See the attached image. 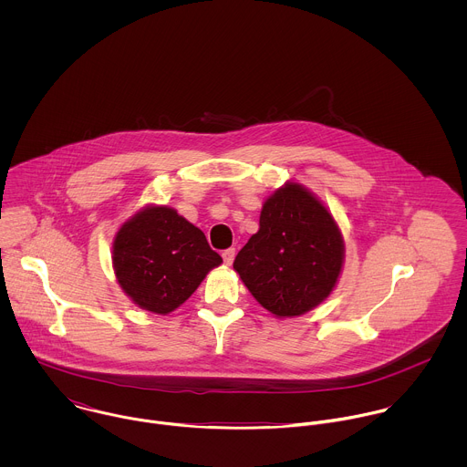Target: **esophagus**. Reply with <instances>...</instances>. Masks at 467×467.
Instances as JSON below:
<instances>
[{
    "label": "esophagus",
    "mask_w": 467,
    "mask_h": 467,
    "mask_svg": "<svg viewBox=\"0 0 467 467\" xmlns=\"http://www.w3.org/2000/svg\"><path fill=\"white\" fill-rule=\"evenodd\" d=\"M221 255H223L224 265H226V266H230V265L234 263V257H235V248H228V250H224Z\"/></svg>",
    "instance_id": "1"
}]
</instances>
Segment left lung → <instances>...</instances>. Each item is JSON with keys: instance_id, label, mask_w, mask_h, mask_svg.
<instances>
[{"instance_id": "obj_1", "label": "left lung", "mask_w": 467, "mask_h": 467, "mask_svg": "<svg viewBox=\"0 0 467 467\" xmlns=\"http://www.w3.org/2000/svg\"><path fill=\"white\" fill-rule=\"evenodd\" d=\"M343 261V235L329 208L304 185L285 182L265 201L259 232L234 269L271 315L293 318L333 293Z\"/></svg>"}]
</instances>
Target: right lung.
I'll return each instance as SVG.
<instances>
[{
  "mask_svg": "<svg viewBox=\"0 0 467 467\" xmlns=\"http://www.w3.org/2000/svg\"><path fill=\"white\" fill-rule=\"evenodd\" d=\"M223 259L204 234L167 204H147L113 241V269L134 306L154 315L178 309Z\"/></svg>",
  "mask_w": 467,
  "mask_h": 467,
  "instance_id": "1",
  "label": "right lung"
}]
</instances>
